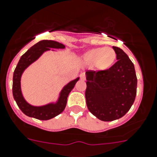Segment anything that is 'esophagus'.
<instances>
[{"mask_svg": "<svg viewBox=\"0 0 157 157\" xmlns=\"http://www.w3.org/2000/svg\"><path fill=\"white\" fill-rule=\"evenodd\" d=\"M80 79H81L82 80H86V76H85V74L82 73V74H80Z\"/></svg>", "mask_w": 157, "mask_h": 157, "instance_id": "34e87169", "label": "esophagus"}]
</instances>
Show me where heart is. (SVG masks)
<instances>
[{
  "label": "heart",
  "mask_w": 157,
  "mask_h": 157,
  "mask_svg": "<svg viewBox=\"0 0 157 157\" xmlns=\"http://www.w3.org/2000/svg\"><path fill=\"white\" fill-rule=\"evenodd\" d=\"M116 54L113 49L109 47L99 48L88 51L83 56V59L88 63H96L100 68H106L113 63Z\"/></svg>",
  "instance_id": "b5f03b06"
}]
</instances>
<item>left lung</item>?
Masks as SVG:
<instances>
[{"mask_svg":"<svg viewBox=\"0 0 157 157\" xmlns=\"http://www.w3.org/2000/svg\"><path fill=\"white\" fill-rule=\"evenodd\" d=\"M117 61L104 71H86V106L102 121L124 117L134 102L137 78L134 65L121 48L113 47Z\"/></svg>","mask_w":157,"mask_h":157,"instance_id":"obj_1","label":"left lung"}]
</instances>
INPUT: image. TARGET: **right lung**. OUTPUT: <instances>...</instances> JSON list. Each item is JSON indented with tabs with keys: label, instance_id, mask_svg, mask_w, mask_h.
<instances>
[{
	"label": "right lung",
	"instance_id": "add662e5",
	"mask_svg": "<svg viewBox=\"0 0 157 157\" xmlns=\"http://www.w3.org/2000/svg\"><path fill=\"white\" fill-rule=\"evenodd\" d=\"M65 46L59 42L54 40H40L36 44L30 48L25 54L21 56L17 65L14 70L13 76V96L17 104L18 107L25 115L30 117H33L40 121H48L52 119L56 116L61 113L65 109L67 105V97L73 88L75 86L76 83L78 81V78L72 80L68 83L60 94L58 100L56 103H49L41 106H34L29 104L23 97L21 89V78L24 70L31 64L32 63L37 60L41 56L44 51H49L51 48L63 49Z\"/></svg>",
	"mask_w": 157,
	"mask_h": 157
}]
</instances>
